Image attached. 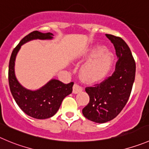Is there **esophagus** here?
<instances>
[{"label":"esophagus","mask_w":149,"mask_h":149,"mask_svg":"<svg viewBox=\"0 0 149 149\" xmlns=\"http://www.w3.org/2000/svg\"><path fill=\"white\" fill-rule=\"evenodd\" d=\"M83 91V88L81 86H79L78 84H74L73 86V93H77L79 92H81Z\"/></svg>","instance_id":"34e87169"}]
</instances>
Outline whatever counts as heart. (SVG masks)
Instances as JSON below:
<instances>
[{"instance_id": "1", "label": "heart", "mask_w": 149, "mask_h": 149, "mask_svg": "<svg viewBox=\"0 0 149 149\" xmlns=\"http://www.w3.org/2000/svg\"><path fill=\"white\" fill-rule=\"evenodd\" d=\"M86 58L88 59L82 66L80 74L88 82H98L103 80L111 69L113 56L106 51L103 46H96L89 49Z\"/></svg>"}]
</instances>
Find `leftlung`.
Masks as SVG:
<instances>
[{"mask_svg": "<svg viewBox=\"0 0 149 149\" xmlns=\"http://www.w3.org/2000/svg\"><path fill=\"white\" fill-rule=\"evenodd\" d=\"M113 44L118 58L112 76L100 84L87 87L90 101L83 116L96 123L107 122L118 116L127 104L135 77V62L128 45L121 38L105 34Z\"/></svg>", "mask_w": 149, "mask_h": 149, "instance_id": "1", "label": "left lung"}]
</instances>
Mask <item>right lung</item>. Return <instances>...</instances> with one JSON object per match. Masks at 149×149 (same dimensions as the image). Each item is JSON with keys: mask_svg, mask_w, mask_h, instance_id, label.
Listing matches in <instances>:
<instances>
[{"mask_svg": "<svg viewBox=\"0 0 149 149\" xmlns=\"http://www.w3.org/2000/svg\"><path fill=\"white\" fill-rule=\"evenodd\" d=\"M52 33H41L35 31L30 33L19 42L14 49L8 65V83L12 94L17 105L28 116L36 119H45L54 116L58 110L63 99L72 92L74 83L64 84L56 79H51L37 90L25 88L15 75V60L17 55L24 44L35 39L51 40Z\"/></svg>", "mask_w": 149, "mask_h": 149, "instance_id": "right-lung-1", "label": "right lung"}]
</instances>
